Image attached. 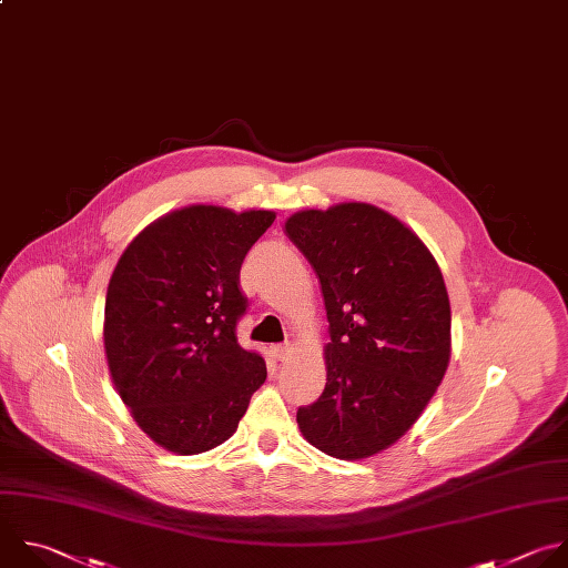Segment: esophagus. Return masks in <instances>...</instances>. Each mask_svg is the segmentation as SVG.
<instances>
[{
  "mask_svg": "<svg viewBox=\"0 0 568 568\" xmlns=\"http://www.w3.org/2000/svg\"><path fill=\"white\" fill-rule=\"evenodd\" d=\"M292 352V345L290 343H278V345H272V354L276 361H285Z\"/></svg>",
  "mask_w": 568,
  "mask_h": 568,
  "instance_id": "obj_1",
  "label": "esophagus"
}]
</instances>
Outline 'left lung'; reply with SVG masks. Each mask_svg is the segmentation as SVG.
I'll list each match as a JSON object with an SVG mask.
<instances>
[{
    "mask_svg": "<svg viewBox=\"0 0 568 568\" xmlns=\"http://www.w3.org/2000/svg\"><path fill=\"white\" fill-rule=\"evenodd\" d=\"M314 267L327 312V384L296 413L303 437L363 459L417 422L450 358V303L437 261L402 221L365 203L285 223Z\"/></svg>",
    "mask_w": 568,
    "mask_h": 568,
    "instance_id": "obj_1",
    "label": "left lung"
}]
</instances>
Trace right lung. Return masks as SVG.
<instances>
[{
    "instance_id": "add662e5",
    "label": "right lung",
    "mask_w": 568,
    "mask_h": 568,
    "mask_svg": "<svg viewBox=\"0 0 568 568\" xmlns=\"http://www.w3.org/2000/svg\"><path fill=\"white\" fill-rule=\"evenodd\" d=\"M274 219L184 207L138 234L113 270L104 305L113 384L138 426L171 453L227 442L265 382L263 356L241 347L236 325L250 307L241 265Z\"/></svg>"
}]
</instances>
